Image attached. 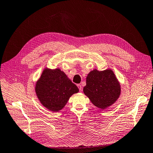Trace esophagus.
Instances as JSON below:
<instances>
[{"mask_svg": "<svg viewBox=\"0 0 153 153\" xmlns=\"http://www.w3.org/2000/svg\"><path fill=\"white\" fill-rule=\"evenodd\" d=\"M77 86H78V88H79L80 92L82 91V87L81 85H77Z\"/></svg>", "mask_w": 153, "mask_h": 153, "instance_id": "1", "label": "esophagus"}]
</instances>
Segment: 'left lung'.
Returning a JSON list of instances; mask_svg holds the SVG:
<instances>
[{
	"instance_id": "8db88e82",
	"label": "left lung",
	"mask_w": 153,
	"mask_h": 153,
	"mask_svg": "<svg viewBox=\"0 0 153 153\" xmlns=\"http://www.w3.org/2000/svg\"><path fill=\"white\" fill-rule=\"evenodd\" d=\"M83 92L91 102L99 108L106 109L119 99L120 84L112 69H94L88 74Z\"/></svg>"
}]
</instances>
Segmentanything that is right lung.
Listing matches in <instances>:
<instances>
[{
  "mask_svg": "<svg viewBox=\"0 0 153 153\" xmlns=\"http://www.w3.org/2000/svg\"><path fill=\"white\" fill-rule=\"evenodd\" d=\"M34 88L42 105L53 112L62 109L72 95L79 91L76 85L58 68H45Z\"/></svg>",
  "mask_w": 153,
  "mask_h": 153,
  "instance_id": "obj_1",
  "label": "right lung"
}]
</instances>
